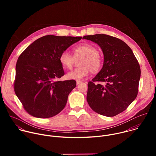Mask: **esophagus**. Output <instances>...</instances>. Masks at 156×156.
I'll list each match as a JSON object with an SVG mask.
<instances>
[{
  "label": "esophagus",
  "mask_w": 156,
  "mask_h": 156,
  "mask_svg": "<svg viewBox=\"0 0 156 156\" xmlns=\"http://www.w3.org/2000/svg\"><path fill=\"white\" fill-rule=\"evenodd\" d=\"M81 83H82L81 81H80V80H77V81H76V84H77V85L80 84Z\"/></svg>",
  "instance_id": "obj_1"
}]
</instances>
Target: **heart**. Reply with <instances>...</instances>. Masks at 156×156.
<instances>
[{
  "label": "heart",
  "mask_w": 156,
  "mask_h": 156,
  "mask_svg": "<svg viewBox=\"0 0 156 156\" xmlns=\"http://www.w3.org/2000/svg\"><path fill=\"white\" fill-rule=\"evenodd\" d=\"M75 58L83 56L79 62L80 67L69 72L66 78L69 80H80L87 76L91 72L97 73L102 65V59L96 48L89 43H81L73 48ZM67 51H64L59 57V61L63 68L71 69L74 63L75 58Z\"/></svg>",
  "instance_id": "b5f03b06"
}]
</instances>
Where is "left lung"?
<instances>
[{
	"label": "left lung",
	"instance_id": "8db88e82",
	"mask_svg": "<svg viewBox=\"0 0 156 156\" xmlns=\"http://www.w3.org/2000/svg\"><path fill=\"white\" fill-rule=\"evenodd\" d=\"M83 38L98 44L104 54L102 69L87 83V103L96 113L114 117L126 110L138 95L140 64L131 48L120 39L103 34Z\"/></svg>",
	"mask_w": 156,
	"mask_h": 156
}]
</instances>
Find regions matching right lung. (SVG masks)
Instances as JSON below:
<instances>
[{
    "mask_svg": "<svg viewBox=\"0 0 156 156\" xmlns=\"http://www.w3.org/2000/svg\"><path fill=\"white\" fill-rule=\"evenodd\" d=\"M81 38L44 36L20 54L16 64L14 91L30 115L50 118L64 108L76 83L73 80L57 81L65 75L59 57Z\"/></svg>",
    "mask_w": 156,
    "mask_h": 156,
    "instance_id": "1",
    "label": "right lung"
}]
</instances>
